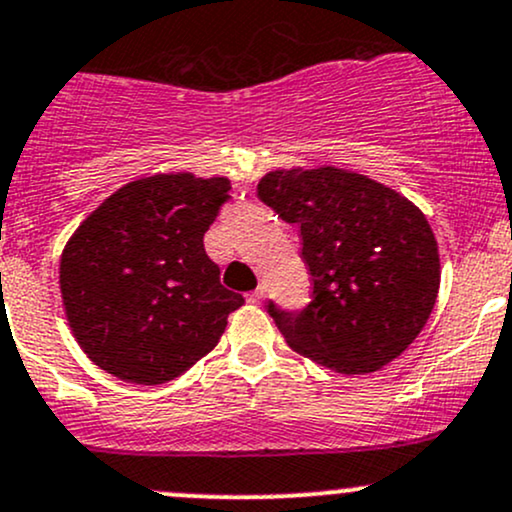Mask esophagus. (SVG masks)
Listing matches in <instances>:
<instances>
[{
  "instance_id": "obj_1",
  "label": "esophagus",
  "mask_w": 512,
  "mask_h": 512,
  "mask_svg": "<svg viewBox=\"0 0 512 512\" xmlns=\"http://www.w3.org/2000/svg\"><path fill=\"white\" fill-rule=\"evenodd\" d=\"M245 299H247V303H260L262 299H265V291H262V289L247 291V294H245Z\"/></svg>"
}]
</instances>
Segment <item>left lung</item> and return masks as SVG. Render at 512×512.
I'll list each match as a JSON object with an SVG mask.
<instances>
[{"mask_svg": "<svg viewBox=\"0 0 512 512\" xmlns=\"http://www.w3.org/2000/svg\"><path fill=\"white\" fill-rule=\"evenodd\" d=\"M257 196L301 228L311 303H267L286 345L340 374L389 364L418 338L440 289L428 218L406 196L338 167L277 170Z\"/></svg>", "mask_w": 512, "mask_h": 512, "instance_id": "obj_1", "label": "left lung"}]
</instances>
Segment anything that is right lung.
<instances>
[{
	"label": "right lung",
	"instance_id": "obj_1",
	"mask_svg": "<svg viewBox=\"0 0 512 512\" xmlns=\"http://www.w3.org/2000/svg\"><path fill=\"white\" fill-rule=\"evenodd\" d=\"M226 177L155 174L111 194L65 245L60 291L87 357L131 384H167L211 352L245 299L221 284L204 233Z\"/></svg>",
	"mask_w": 512,
	"mask_h": 512
}]
</instances>
